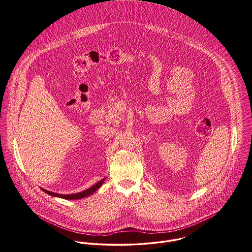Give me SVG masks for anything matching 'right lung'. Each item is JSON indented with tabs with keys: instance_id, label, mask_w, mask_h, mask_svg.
<instances>
[{
	"instance_id": "add662e5",
	"label": "right lung",
	"mask_w": 252,
	"mask_h": 252,
	"mask_svg": "<svg viewBox=\"0 0 252 252\" xmlns=\"http://www.w3.org/2000/svg\"><path fill=\"white\" fill-rule=\"evenodd\" d=\"M106 178L102 179L101 181H99L98 183L95 184L94 186L91 187L90 189H86V190H83V191H80V192H77V193H72V194H60V193H56V192H53V191H50V190H47L42 189V190L46 192L47 194L49 195H52V196H55V197H61V198H63V199H68V200H76V199H82V198H85L87 196H90L92 195L93 192H95L101 186L102 184L104 183Z\"/></svg>"
}]
</instances>
